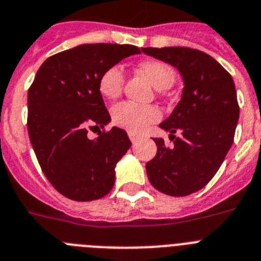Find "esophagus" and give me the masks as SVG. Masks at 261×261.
Masks as SVG:
<instances>
[{
  "instance_id": "34e87169",
  "label": "esophagus",
  "mask_w": 261,
  "mask_h": 261,
  "mask_svg": "<svg viewBox=\"0 0 261 261\" xmlns=\"http://www.w3.org/2000/svg\"><path fill=\"white\" fill-rule=\"evenodd\" d=\"M128 138H130L131 142H137L138 139H139V135H137L135 133H131V131H128Z\"/></svg>"
}]
</instances>
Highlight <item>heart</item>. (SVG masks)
I'll use <instances>...</instances> for the list:
<instances>
[{"instance_id":"b5f03b06","label":"heart","mask_w":261,"mask_h":261,"mask_svg":"<svg viewBox=\"0 0 261 261\" xmlns=\"http://www.w3.org/2000/svg\"><path fill=\"white\" fill-rule=\"evenodd\" d=\"M150 82L156 89L164 90L174 83V71L167 63L162 61H144L139 65ZM124 82L123 69L119 65H111L105 69L98 80V90L106 99H115L122 93ZM162 113L152 105H137L133 102H120L111 110V122L127 131L141 134L150 124L161 120Z\"/></svg>"}]
</instances>
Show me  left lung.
I'll use <instances>...</instances> for the list:
<instances>
[{"label":"left lung","mask_w":261,"mask_h":261,"mask_svg":"<svg viewBox=\"0 0 261 261\" xmlns=\"http://www.w3.org/2000/svg\"><path fill=\"white\" fill-rule=\"evenodd\" d=\"M147 56L170 63L185 81L181 99L159 126L170 131L171 147L155 138L156 155L146 164L158 191L186 196L204 187L231 148L239 103L231 74L211 56L191 47H142ZM180 130L182 137L173 134Z\"/></svg>","instance_id":"left-lung-1"}]
</instances>
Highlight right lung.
Wrapping results in <instances>:
<instances>
[{"mask_svg":"<svg viewBox=\"0 0 261 261\" xmlns=\"http://www.w3.org/2000/svg\"><path fill=\"white\" fill-rule=\"evenodd\" d=\"M139 53L133 45H80L49 57L29 87L30 142L47 180L71 200H97L113 188L115 164L131 142L122 128L103 130L110 114L98 80L105 69ZM94 128L102 131L90 140Z\"/></svg>","mask_w":261,"mask_h":261,"instance_id":"1","label":"right lung"}]
</instances>
